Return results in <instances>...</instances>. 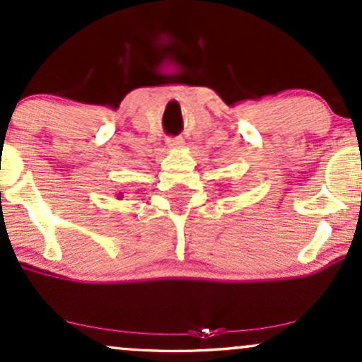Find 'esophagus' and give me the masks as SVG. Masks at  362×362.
Segmentation results:
<instances>
[{"mask_svg":"<svg viewBox=\"0 0 362 362\" xmlns=\"http://www.w3.org/2000/svg\"><path fill=\"white\" fill-rule=\"evenodd\" d=\"M167 146L175 151V149H180L182 146H184V139H182V138H168L167 139Z\"/></svg>","mask_w":362,"mask_h":362,"instance_id":"obj_1","label":"esophagus"}]
</instances>
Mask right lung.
<instances>
[{
	"label": "right lung",
	"instance_id": "1",
	"mask_svg": "<svg viewBox=\"0 0 362 362\" xmlns=\"http://www.w3.org/2000/svg\"><path fill=\"white\" fill-rule=\"evenodd\" d=\"M117 199H122V194H119V195H117Z\"/></svg>",
	"mask_w": 362,
	"mask_h": 362
}]
</instances>
